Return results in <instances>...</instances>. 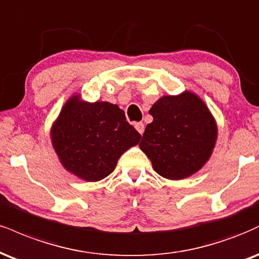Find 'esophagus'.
<instances>
[{
    "instance_id": "1",
    "label": "esophagus",
    "mask_w": 259,
    "mask_h": 259,
    "mask_svg": "<svg viewBox=\"0 0 259 259\" xmlns=\"http://www.w3.org/2000/svg\"><path fill=\"white\" fill-rule=\"evenodd\" d=\"M135 127H136V130H138V132L141 134H143V132H145V124L142 123V121H139V123H135Z\"/></svg>"
}]
</instances>
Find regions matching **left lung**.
Listing matches in <instances>:
<instances>
[{"label":"left lung","instance_id":"left-lung-1","mask_svg":"<svg viewBox=\"0 0 259 259\" xmlns=\"http://www.w3.org/2000/svg\"><path fill=\"white\" fill-rule=\"evenodd\" d=\"M153 121L146 126L140 148L155 172L170 180L193 175L206 163L216 142L217 127L198 96L185 93L164 96L149 110Z\"/></svg>","mask_w":259,"mask_h":259}]
</instances>
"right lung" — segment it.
<instances>
[{"instance_id":"1","label":"right lung","mask_w":259,"mask_h":259,"mask_svg":"<svg viewBox=\"0 0 259 259\" xmlns=\"http://www.w3.org/2000/svg\"><path fill=\"white\" fill-rule=\"evenodd\" d=\"M140 139L117 105L87 104L77 96L64 106L52 130L53 146L62 165L92 182L110 175L120 155Z\"/></svg>"}]
</instances>
